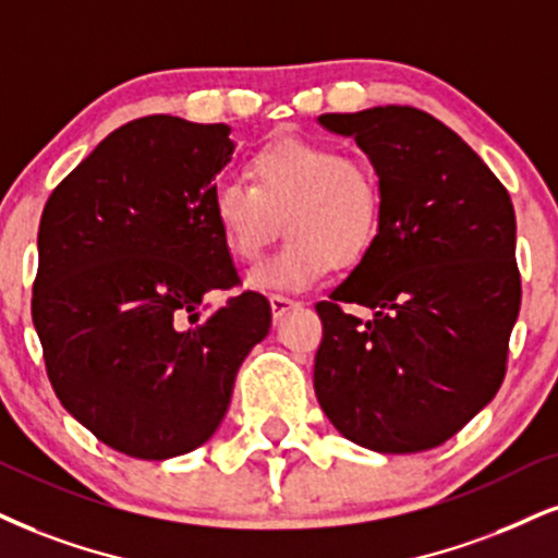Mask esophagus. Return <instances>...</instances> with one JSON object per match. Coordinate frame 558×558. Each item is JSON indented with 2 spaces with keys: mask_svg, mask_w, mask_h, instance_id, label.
Masks as SVG:
<instances>
[{
  "mask_svg": "<svg viewBox=\"0 0 558 558\" xmlns=\"http://www.w3.org/2000/svg\"><path fill=\"white\" fill-rule=\"evenodd\" d=\"M268 305H271L274 318H281V315H287L290 311H294V307H300V302L281 298V294H271V298H268Z\"/></svg>",
  "mask_w": 558,
  "mask_h": 558,
  "instance_id": "esophagus-1",
  "label": "esophagus"
}]
</instances>
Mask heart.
I'll use <instances>...</instances> for the list:
<instances>
[{
    "instance_id": "obj_1",
    "label": "heart",
    "mask_w": 558,
    "mask_h": 558,
    "mask_svg": "<svg viewBox=\"0 0 558 558\" xmlns=\"http://www.w3.org/2000/svg\"><path fill=\"white\" fill-rule=\"evenodd\" d=\"M247 178L251 183L225 178L211 189V219L230 258L256 264L279 222L290 238L253 268L251 290H307L331 266L352 268L373 251L383 196L364 162L323 142L287 136L251 157Z\"/></svg>"
}]
</instances>
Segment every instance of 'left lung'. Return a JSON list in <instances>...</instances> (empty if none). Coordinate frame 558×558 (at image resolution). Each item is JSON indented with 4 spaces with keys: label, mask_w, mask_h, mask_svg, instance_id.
<instances>
[{
    "label": "left lung",
    "mask_w": 558,
    "mask_h": 558,
    "mask_svg": "<svg viewBox=\"0 0 558 558\" xmlns=\"http://www.w3.org/2000/svg\"><path fill=\"white\" fill-rule=\"evenodd\" d=\"M373 162V251L318 302L313 385L323 414L375 452H422L497 396L520 313L514 209L484 160L411 106L323 113ZM347 304L374 311L367 322Z\"/></svg>",
    "instance_id": "1"
}]
</instances>
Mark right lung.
I'll use <instances>...</instances> for the list:
<instances>
[{"label": "right lung", "instance_id": "1", "mask_svg": "<svg viewBox=\"0 0 558 558\" xmlns=\"http://www.w3.org/2000/svg\"><path fill=\"white\" fill-rule=\"evenodd\" d=\"M225 123L144 116L108 134L48 196L38 227L36 326L61 405L123 456L168 460L222 424L240 364L271 307L230 290L211 219L232 160Z\"/></svg>", "mask_w": 558, "mask_h": 558}]
</instances>
